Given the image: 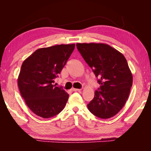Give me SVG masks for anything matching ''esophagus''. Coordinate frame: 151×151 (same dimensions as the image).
I'll list each match as a JSON object with an SVG mask.
<instances>
[{
    "label": "esophagus",
    "mask_w": 151,
    "mask_h": 151,
    "mask_svg": "<svg viewBox=\"0 0 151 151\" xmlns=\"http://www.w3.org/2000/svg\"><path fill=\"white\" fill-rule=\"evenodd\" d=\"M72 91H78V92H79V91H81V89H78V88H72Z\"/></svg>",
    "instance_id": "34e87169"
}]
</instances>
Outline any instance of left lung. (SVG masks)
<instances>
[{"label": "left lung", "instance_id": "left-lung-1", "mask_svg": "<svg viewBox=\"0 0 151 151\" xmlns=\"http://www.w3.org/2000/svg\"><path fill=\"white\" fill-rule=\"evenodd\" d=\"M76 47L101 85L87 104L89 111L99 118H111L124 106L132 85L126 58L103 43H77Z\"/></svg>", "mask_w": 151, "mask_h": 151}]
</instances>
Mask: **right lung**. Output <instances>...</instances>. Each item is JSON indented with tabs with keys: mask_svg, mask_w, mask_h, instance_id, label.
I'll list each match as a JSON object with an SVG mask.
<instances>
[{
	"mask_svg": "<svg viewBox=\"0 0 151 151\" xmlns=\"http://www.w3.org/2000/svg\"><path fill=\"white\" fill-rule=\"evenodd\" d=\"M75 45H58L39 48L24 60L18 77L20 94L37 116L48 119L65 108L68 94L54 85Z\"/></svg>",
	"mask_w": 151,
	"mask_h": 151,
	"instance_id": "right-lung-1",
	"label": "right lung"
}]
</instances>
